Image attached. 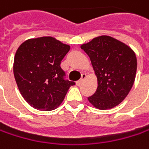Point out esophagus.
Here are the masks:
<instances>
[{"label": "esophagus", "mask_w": 149, "mask_h": 149, "mask_svg": "<svg viewBox=\"0 0 149 149\" xmlns=\"http://www.w3.org/2000/svg\"><path fill=\"white\" fill-rule=\"evenodd\" d=\"M86 79V74H81V79H80L79 81L76 82V85H77L78 86H79L81 84H82V83H83V81H84Z\"/></svg>", "instance_id": "obj_1"}]
</instances>
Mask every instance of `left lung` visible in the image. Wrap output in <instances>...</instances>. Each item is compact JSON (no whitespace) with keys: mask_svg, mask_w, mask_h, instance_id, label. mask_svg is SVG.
<instances>
[{"mask_svg":"<svg viewBox=\"0 0 149 149\" xmlns=\"http://www.w3.org/2000/svg\"><path fill=\"white\" fill-rule=\"evenodd\" d=\"M91 61L98 86L88 97L95 107L107 110L119 105L133 86L137 58L132 49L109 36L95 38L81 45Z\"/></svg>","mask_w":149,"mask_h":149,"instance_id":"8db88e82","label":"left lung"}]
</instances>
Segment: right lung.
I'll return each mask as SVG.
<instances>
[{"label":"right lung","mask_w":149,"mask_h":149,"mask_svg":"<svg viewBox=\"0 0 149 149\" xmlns=\"http://www.w3.org/2000/svg\"><path fill=\"white\" fill-rule=\"evenodd\" d=\"M70 46L52 37L22 42L14 58L13 73L22 97L35 109L52 111L64 99L75 83L65 79L60 62Z\"/></svg>","instance_id":"obj_1"}]
</instances>
